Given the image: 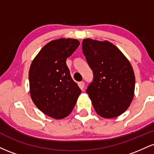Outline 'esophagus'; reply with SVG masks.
I'll return each instance as SVG.
<instances>
[{"mask_svg":"<svg viewBox=\"0 0 154 154\" xmlns=\"http://www.w3.org/2000/svg\"><path fill=\"white\" fill-rule=\"evenodd\" d=\"M78 85H79V87L81 88V89L83 90V89H84V87H85V82H83V81H82V82H79L78 83Z\"/></svg>","mask_w":154,"mask_h":154,"instance_id":"1","label":"esophagus"}]
</instances>
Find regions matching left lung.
<instances>
[{"instance_id": "obj_1", "label": "left lung", "mask_w": 154, "mask_h": 154, "mask_svg": "<svg viewBox=\"0 0 154 154\" xmlns=\"http://www.w3.org/2000/svg\"><path fill=\"white\" fill-rule=\"evenodd\" d=\"M83 54L93 72L86 92L98 115L113 118L123 114L131 103L135 75L130 61L110 42L84 39Z\"/></svg>"}]
</instances>
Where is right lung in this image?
Here are the masks:
<instances>
[{"label":"right lung","mask_w":154,"mask_h":154,"mask_svg":"<svg viewBox=\"0 0 154 154\" xmlns=\"http://www.w3.org/2000/svg\"><path fill=\"white\" fill-rule=\"evenodd\" d=\"M79 45L76 39L52 40L31 63L29 80L32 100L42 112L54 119L69 115L81 93L66 63Z\"/></svg>","instance_id":"right-lung-1"}]
</instances>
